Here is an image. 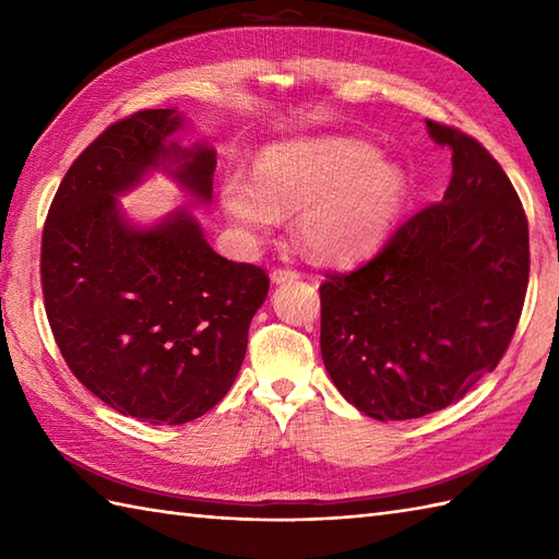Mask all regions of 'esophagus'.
<instances>
[{
	"mask_svg": "<svg viewBox=\"0 0 559 559\" xmlns=\"http://www.w3.org/2000/svg\"><path fill=\"white\" fill-rule=\"evenodd\" d=\"M298 278H300V273L295 271V269L278 266V269L271 271V281L273 283H290V281H298Z\"/></svg>",
	"mask_w": 559,
	"mask_h": 559,
	"instance_id": "obj_1",
	"label": "esophagus"
}]
</instances>
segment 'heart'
Returning <instances> with one entry per match:
<instances>
[{
	"instance_id": "heart-1",
	"label": "heart",
	"mask_w": 559,
	"mask_h": 559,
	"mask_svg": "<svg viewBox=\"0 0 559 559\" xmlns=\"http://www.w3.org/2000/svg\"><path fill=\"white\" fill-rule=\"evenodd\" d=\"M406 175L358 139H293L269 146L257 177L225 175V211L245 228L269 230L281 211L298 213V235L312 254L346 261L384 240L406 199Z\"/></svg>"
}]
</instances>
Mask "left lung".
Masks as SVG:
<instances>
[{
    "label": "left lung",
    "mask_w": 559,
    "mask_h": 559,
    "mask_svg": "<svg viewBox=\"0 0 559 559\" xmlns=\"http://www.w3.org/2000/svg\"><path fill=\"white\" fill-rule=\"evenodd\" d=\"M425 124L454 163L444 199L319 286L326 372L374 420L423 418L466 396L500 365L528 288V221L502 165L461 129Z\"/></svg>",
    "instance_id": "1"
}]
</instances>
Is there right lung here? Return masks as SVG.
<instances>
[{
  "label": "right lung",
  "mask_w": 559,
  "mask_h": 559,
  "mask_svg": "<svg viewBox=\"0 0 559 559\" xmlns=\"http://www.w3.org/2000/svg\"><path fill=\"white\" fill-rule=\"evenodd\" d=\"M175 110H139L100 132L71 163L40 245L45 314L79 382L122 415L182 425L228 394L269 273L216 254L180 211L151 230L120 216L115 194L163 158L209 199L216 153L168 139Z\"/></svg>",
  "instance_id": "1"
}]
</instances>
